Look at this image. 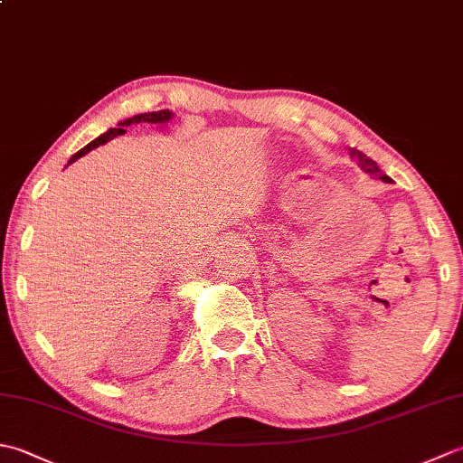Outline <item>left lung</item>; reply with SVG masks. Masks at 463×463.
I'll return each instance as SVG.
<instances>
[{"label": "left lung", "mask_w": 463, "mask_h": 463, "mask_svg": "<svg viewBox=\"0 0 463 463\" xmlns=\"http://www.w3.org/2000/svg\"><path fill=\"white\" fill-rule=\"evenodd\" d=\"M352 156H354V159H358V165H360V169H362L364 173L376 176V179H380V181H383V183H390V181H392L388 175H383V173L380 171V166L376 165V161H372L370 156H366V155L356 151V149H352Z\"/></svg>", "instance_id": "left-lung-1"}]
</instances>
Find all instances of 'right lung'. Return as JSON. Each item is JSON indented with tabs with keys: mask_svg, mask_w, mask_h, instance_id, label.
I'll return each mask as SVG.
<instances>
[{
	"mask_svg": "<svg viewBox=\"0 0 463 463\" xmlns=\"http://www.w3.org/2000/svg\"><path fill=\"white\" fill-rule=\"evenodd\" d=\"M173 119V113L169 111V109H161V111H153V113H139V115H133V117H129V119H125V121H121L119 125L117 127H111V129H107L103 135H99L97 137V139H93L90 145H85L81 151H77L71 159H69V163L65 165V166H69L71 163H75L77 159H80V156H83V155H87L90 151H93V149H97V146L99 145H105L107 141H111L113 137H117V135H123L125 133V127H129V125H133V123H151V125H166Z\"/></svg>",
	"mask_w": 463,
	"mask_h": 463,
	"instance_id": "add662e5",
	"label": "right lung"
}]
</instances>
